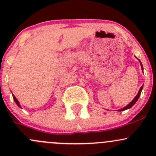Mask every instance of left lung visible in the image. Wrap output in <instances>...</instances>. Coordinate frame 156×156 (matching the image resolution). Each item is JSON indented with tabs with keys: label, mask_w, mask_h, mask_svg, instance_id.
I'll use <instances>...</instances> for the list:
<instances>
[{
	"label": "left lung",
	"mask_w": 156,
	"mask_h": 156,
	"mask_svg": "<svg viewBox=\"0 0 156 156\" xmlns=\"http://www.w3.org/2000/svg\"><path fill=\"white\" fill-rule=\"evenodd\" d=\"M140 64H141V67H142V70H144V68H143V66H142V63H141V62H140ZM143 87H144V85L142 86V87H140V90H139V92H138V94H137V95L136 96V97H135V98L133 99V100H132L131 102H130V103H129L128 105H127V106H125V107H124L123 108H122V109H120L119 110V112H122V111H125V110H126V109H128V108H131L132 106H133V105L135 104V103H136V102L137 101V100L138 99H139V97H140V94H141V91H142V89H143Z\"/></svg>",
	"instance_id": "obj_1"
}]
</instances>
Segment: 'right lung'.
I'll return each mask as SVG.
<instances>
[{
	"label": "right lung",
	"mask_w": 156,
	"mask_h": 156,
	"mask_svg": "<svg viewBox=\"0 0 156 156\" xmlns=\"http://www.w3.org/2000/svg\"><path fill=\"white\" fill-rule=\"evenodd\" d=\"M12 97H13V100H14V101L16 102V104L18 105V106H20V107H21V106H20V103H19V101H18V100H17V99L15 97V96L12 95Z\"/></svg>",
	"instance_id": "obj_1"
}]
</instances>
